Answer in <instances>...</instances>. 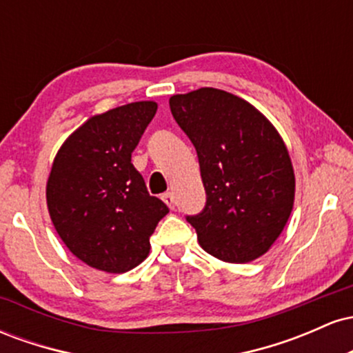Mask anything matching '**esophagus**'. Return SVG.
Here are the masks:
<instances>
[{"label":"esophagus","instance_id":"1","mask_svg":"<svg viewBox=\"0 0 353 353\" xmlns=\"http://www.w3.org/2000/svg\"><path fill=\"white\" fill-rule=\"evenodd\" d=\"M163 201L168 204L169 209H174L176 208V199H174V194L172 192H165L163 194Z\"/></svg>","mask_w":353,"mask_h":353}]
</instances>
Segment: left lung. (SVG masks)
Instances as JSON below:
<instances>
[{
    "label": "left lung",
    "mask_w": 353,
    "mask_h": 353,
    "mask_svg": "<svg viewBox=\"0 0 353 353\" xmlns=\"http://www.w3.org/2000/svg\"><path fill=\"white\" fill-rule=\"evenodd\" d=\"M199 157L205 208L188 222L205 252L230 264L264 255L294 208L289 151L267 117L239 96L201 88L169 99Z\"/></svg>",
    "instance_id": "obj_1"
}]
</instances>
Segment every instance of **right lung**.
I'll return each mask as SVG.
<instances>
[{"label":"right lung","mask_w":353,"mask_h":353,"mask_svg":"<svg viewBox=\"0 0 353 353\" xmlns=\"http://www.w3.org/2000/svg\"><path fill=\"white\" fill-rule=\"evenodd\" d=\"M157 111L154 101L92 116L64 141L46 184L56 232L79 261L111 274L149 255V237L168 205L149 196L131 154Z\"/></svg>","instance_id":"add662e5"}]
</instances>
